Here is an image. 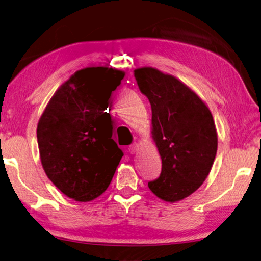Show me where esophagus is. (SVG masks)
<instances>
[{
	"mask_svg": "<svg viewBox=\"0 0 261 261\" xmlns=\"http://www.w3.org/2000/svg\"><path fill=\"white\" fill-rule=\"evenodd\" d=\"M137 150H139V143H133L128 147V151H129L130 154H135L136 152H137Z\"/></svg>",
	"mask_w": 261,
	"mask_h": 261,
	"instance_id": "obj_1",
	"label": "esophagus"
}]
</instances>
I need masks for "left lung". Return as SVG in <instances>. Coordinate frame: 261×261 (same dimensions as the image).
Returning <instances> with one entry per match:
<instances>
[{
	"label": "left lung",
	"mask_w": 261,
	"mask_h": 261,
	"mask_svg": "<svg viewBox=\"0 0 261 261\" xmlns=\"http://www.w3.org/2000/svg\"><path fill=\"white\" fill-rule=\"evenodd\" d=\"M141 92L152 110V140L162 161L152 193L166 202H178L207 178L217 153L218 137L211 111L191 88L152 67L134 70Z\"/></svg>",
	"instance_id": "left-lung-1"
}]
</instances>
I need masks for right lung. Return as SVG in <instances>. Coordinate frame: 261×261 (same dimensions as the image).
Wrapping results in <instances>:
<instances>
[{"instance_id":"obj_1","label":"right lung","mask_w":261,"mask_h":261,"mask_svg":"<svg viewBox=\"0 0 261 261\" xmlns=\"http://www.w3.org/2000/svg\"><path fill=\"white\" fill-rule=\"evenodd\" d=\"M125 71L87 67L58 88L37 124L39 158L52 183L68 198L88 202L105 192L122 158L108 114Z\"/></svg>"}]
</instances>
